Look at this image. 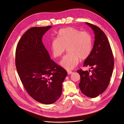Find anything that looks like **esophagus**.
<instances>
[{
	"label": "esophagus",
	"instance_id": "esophagus-1",
	"mask_svg": "<svg viewBox=\"0 0 124 124\" xmlns=\"http://www.w3.org/2000/svg\"><path fill=\"white\" fill-rule=\"evenodd\" d=\"M67 72H68V74H71L73 73V72L71 71H67Z\"/></svg>",
	"mask_w": 124,
	"mask_h": 124
}]
</instances>
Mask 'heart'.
Wrapping results in <instances>:
<instances>
[{"label": "heart", "instance_id": "heart-1", "mask_svg": "<svg viewBox=\"0 0 124 124\" xmlns=\"http://www.w3.org/2000/svg\"><path fill=\"white\" fill-rule=\"evenodd\" d=\"M93 38L85 31L74 27L62 28L58 31L57 38L50 42V49L54 57H61L66 48L69 52L64 56L60 65L67 70H72L81 60L86 59L93 49Z\"/></svg>", "mask_w": 124, "mask_h": 124}]
</instances>
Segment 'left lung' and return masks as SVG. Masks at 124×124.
<instances>
[{
  "label": "left lung",
  "instance_id": "obj_1",
  "mask_svg": "<svg viewBox=\"0 0 124 124\" xmlns=\"http://www.w3.org/2000/svg\"><path fill=\"white\" fill-rule=\"evenodd\" d=\"M95 33L92 52L84 62V67L92 70H77L80 76L79 86L86 96L95 98L104 92L110 82L113 67L112 52L105 34L98 26L86 22Z\"/></svg>",
  "mask_w": 124,
  "mask_h": 124
}]
</instances>
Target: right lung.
<instances>
[{"mask_svg":"<svg viewBox=\"0 0 124 124\" xmlns=\"http://www.w3.org/2000/svg\"><path fill=\"white\" fill-rule=\"evenodd\" d=\"M51 26L29 29L18 43L15 55L17 71L27 93L33 99L51 104L60 98L67 72L52 59L42 37Z\"/></svg>","mask_w":124,"mask_h":124,"instance_id":"1","label":"right lung"}]
</instances>
